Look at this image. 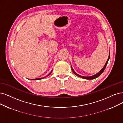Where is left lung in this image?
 <instances>
[{"label": "left lung", "mask_w": 123, "mask_h": 123, "mask_svg": "<svg viewBox=\"0 0 123 123\" xmlns=\"http://www.w3.org/2000/svg\"><path fill=\"white\" fill-rule=\"evenodd\" d=\"M110 52H109V56H108V59L107 60V61H106V63H105V64L104 65V67H103V68H102L100 71L99 72H98L97 74H95V75H92V76H84L80 75H79V74L76 73V72L74 71V70L73 68L72 67L71 65V68L72 70V71H73L74 74L75 75L80 77V78H83V79H86V80H93V79H96V78H98V76H99L100 75L102 74V72L104 71V70H105V68H106V65H107V63H108V62L109 59H110Z\"/></svg>", "instance_id": "left-lung-1"}]
</instances>
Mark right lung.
I'll list each match as a JSON object with an SVG mask.
<instances>
[{
	"label": "right lung",
	"instance_id": "obj_1",
	"mask_svg": "<svg viewBox=\"0 0 123 123\" xmlns=\"http://www.w3.org/2000/svg\"><path fill=\"white\" fill-rule=\"evenodd\" d=\"M52 70L51 71V72H50V73L47 75V76H49L50 74H51V73H52ZM46 76H45V77H46ZM45 77H43V78H39V79H31L32 80H41V79H44V78H45Z\"/></svg>",
	"mask_w": 123,
	"mask_h": 123
}]
</instances>
